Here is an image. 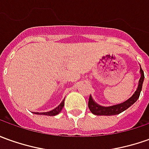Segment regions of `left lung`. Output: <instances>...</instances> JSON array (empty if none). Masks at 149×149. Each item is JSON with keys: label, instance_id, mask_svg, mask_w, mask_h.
I'll list each match as a JSON object with an SVG mask.
<instances>
[{"label": "left lung", "instance_id": "left-lung-1", "mask_svg": "<svg viewBox=\"0 0 149 149\" xmlns=\"http://www.w3.org/2000/svg\"><path fill=\"white\" fill-rule=\"evenodd\" d=\"M140 74H141V76H140V79H139V80L138 88L136 89L135 93L128 100L124 101L123 103H121V104L105 107V106H101L100 104H96V102L93 100L91 95H90L89 100H88V108H89L90 111L92 112L93 114H95V115L111 116L119 114L120 113L123 112L124 110L127 109L129 107H131V105L139 99L140 92L142 90V85H143V79H144V74H143V70L141 69V67H140Z\"/></svg>", "mask_w": 149, "mask_h": 149}]
</instances>
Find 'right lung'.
I'll return each instance as SVG.
<instances>
[{
    "instance_id": "1",
    "label": "right lung",
    "mask_w": 149,
    "mask_h": 149,
    "mask_svg": "<svg viewBox=\"0 0 149 149\" xmlns=\"http://www.w3.org/2000/svg\"><path fill=\"white\" fill-rule=\"evenodd\" d=\"M64 101L65 100H63L61 101V103L57 107H56L54 109L51 110V111L49 112H45V113H35L36 114H43V115H48V116H55L58 114L61 111L62 108L64 106Z\"/></svg>"
}]
</instances>
